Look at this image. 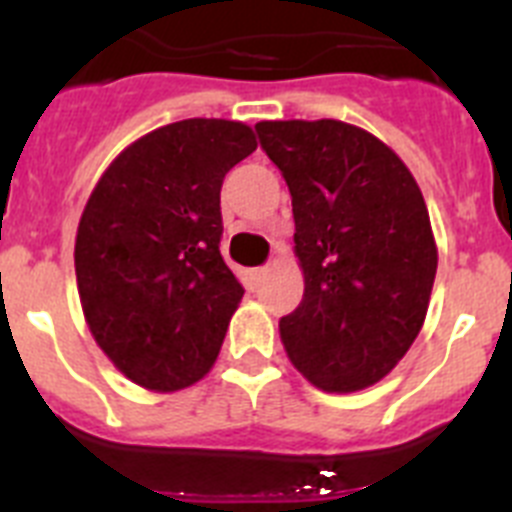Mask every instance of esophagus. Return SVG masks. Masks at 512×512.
<instances>
[{
    "mask_svg": "<svg viewBox=\"0 0 512 512\" xmlns=\"http://www.w3.org/2000/svg\"><path fill=\"white\" fill-rule=\"evenodd\" d=\"M266 271H269V269H264V266H261V269H253L251 274H253V279H256V282H261V279L266 277Z\"/></svg>",
    "mask_w": 512,
    "mask_h": 512,
    "instance_id": "34e87169",
    "label": "esophagus"
}]
</instances>
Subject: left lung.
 <instances>
[{
	"label": "left lung",
	"instance_id": "obj_1",
	"mask_svg": "<svg viewBox=\"0 0 512 512\" xmlns=\"http://www.w3.org/2000/svg\"><path fill=\"white\" fill-rule=\"evenodd\" d=\"M292 194L305 295L279 320L284 351L323 392L377 384L425 323L438 248L415 176L377 135L341 120H261Z\"/></svg>",
	"mask_w": 512,
	"mask_h": 512
}]
</instances>
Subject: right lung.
Segmentation results:
<instances>
[{
	"label": "right lung",
	"mask_w": 512,
	"mask_h": 512,
	"mask_svg": "<svg viewBox=\"0 0 512 512\" xmlns=\"http://www.w3.org/2000/svg\"><path fill=\"white\" fill-rule=\"evenodd\" d=\"M256 146L246 122H171L117 153L84 205L74 246L84 320L146 390H184L220 354L243 297L220 256V187Z\"/></svg>",
	"instance_id": "add662e5"
}]
</instances>
